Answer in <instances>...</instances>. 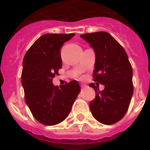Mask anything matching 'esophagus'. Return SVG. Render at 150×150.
<instances>
[{
  "instance_id": "1",
  "label": "esophagus",
  "mask_w": 150,
  "mask_h": 150,
  "mask_svg": "<svg viewBox=\"0 0 150 150\" xmlns=\"http://www.w3.org/2000/svg\"><path fill=\"white\" fill-rule=\"evenodd\" d=\"M86 86V85H83V84H82L81 85V87H82V89H84L85 87Z\"/></svg>"
}]
</instances>
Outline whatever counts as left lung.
<instances>
[{"instance_id": "1", "label": "left lung", "mask_w": 150, "mask_h": 150, "mask_svg": "<svg viewBox=\"0 0 150 150\" xmlns=\"http://www.w3.org/2000/svg\"><path fill=\"white\" fill-rule=\"evenodd\" d=\"M93 49L96 60L93 71V88L96 96L89 103L94 118L104 125H113L121 120L128 110L133 95L132 68L125 50L113 36L106 32L81 35ZM97 83L105 86L98 90Z\"/></svg>"}]
</instances>
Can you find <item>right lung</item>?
Listing matches in <instances>:
<instances>
[{
    "label": "right lung",
    "mask_w": 150,
    "mask_h": 150,
    "mask_svg": "<svg viewBox=\"0 0 150 150\" xmlns=\"http://www.w3.org/2000/svg\"><path fill=\"white\" fill-rule=\"evenodd\" d=\"M75 33L41 36L29 48L22 62V84L25 100L40 123L55 125L68 116L80 86L73 80L64 86H54L53 79L62 67L61 49Z\"/></svg>",
    "instance_id": "1"
}]
</instances>
